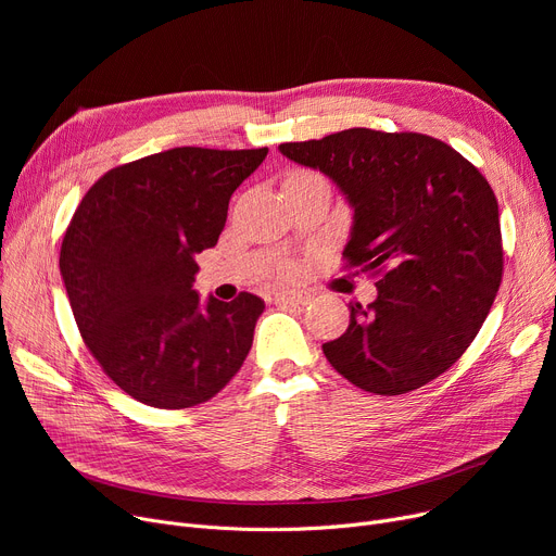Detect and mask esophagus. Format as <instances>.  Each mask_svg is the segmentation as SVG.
Wrapping results in <instances>:
<instances>
[{
	"label": "esophagus",
	"instance_id": "34e87169",
	"mask_svg": "<svg viewBox=\"0 0 556 556\" xmlns=\"http://www.w3.org/2000/svg\"><path fill=\"white\" fill-rule=\"evenodd\" d=\"M275 302L283 306H306L311 304V295L302 293V290H283V293L275 295Z\"/></svg>",
	"mask_w": 556,
	"mask_h": 556
}]
</instances>
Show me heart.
I'll return each mask as SVG.
<instances>
[{"label": "heart", "mask_w": 556, "mask_h": 556, "mask_svg": "<svg viewBox=\"0 0 556 556\" xmlns=\"http://www.w3.org/2000/svg\"><path fill=\"white\" fill-rule=\"evenodd\" d=\"M308 175H315V173H308V170H298V173L290 175V178H308Z\"/></svg>", "instance_id": "obj_1"}]
</instances>
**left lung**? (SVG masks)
<instances>
[{
	"label": "left lung",
	"instance_id": "obj_1",
	"mask_svg": "<svg viewBox=\"0 0 556 556\" xmlns=\"http://www.w3.org/2000/svg\"><path fill=\"white\" fill-rule=\"evenodd\" d=\"M354 207L344 268L378 277L371 304L323 352L349 383L405 394L444 374L478 336L503 279L498 200L448 143L421 132L349 128L290 141Z\"/></svg>",
	"mask_w": 556,
	"mask_h": 556
}]
</instances>
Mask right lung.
<instances>
[{
  "label": "right lung",
  "instance_id": "add662e5",
  "mask_svg": "<svg viewBox=\"0 0 556 556\" xmlns=\"http://www.w3.org/2000/svg\"><path fill=\"white\" fill-rule=\"evenodd\" d=\"M266 155L182 146L110 168L80 200L61 275L83 342L132 399L182 410L241 369L266 304H202L195 254L218 243L231 193Z\"/></svg>",
  "mask_w": 556,
  "mask_h": 556
}]
</instances>
